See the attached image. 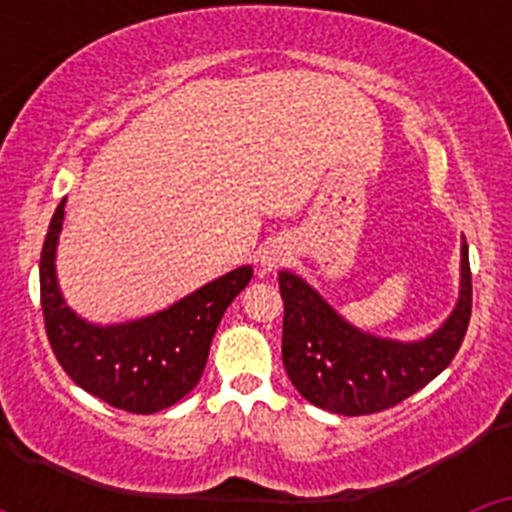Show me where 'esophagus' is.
Wrapping results in <instances>:
<instances>
[{
    "instance_id": "1",
    "label": "esophagus",
    "mask_w": 512,
    "mask_h": 512,
    "mask_svg": "<svg viewBox=\"0 0 512 512\" xmlns=\"http://www.w3.org/2000/svg\"><path fill=\"white\" fill-rule=\"evenodd\" d=\"M287 256H289V248L284 246L282 241L269 243V246H266L264 251H261V259H259L261 271H277L279 266H282L284 261H287Z\"/></svg>"
}]
</instances>
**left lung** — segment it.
I'll list each match as a JSON object with an SVG mask.
<instances>
[{
	"instance_id": "obj_1",
	"label": "left lung",
	"mask_w": 512,
	"mask_h": 512,
	"mask_svg": "<svg viewBox=\"0 0 512 512\" xmlns=\"http://www.w3.org/2000/svg\"><path fill=\"white\" fill-rule=\"evenodd\" d=\"M459 300L431 336L382 338L338 315L295 271H279L282 359L307 402L338 415H369L408 400L451 364L472 315L469 246L461 241Z\"/></svg>"
}]
</instances>
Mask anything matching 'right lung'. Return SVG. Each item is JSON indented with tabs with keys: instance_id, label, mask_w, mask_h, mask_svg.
Here are the masks:
<instances>
[{
	"instance_id": "1",
	"label": "right lung",
	"mask_w": 512,
	"mask_h": 512,
	"mask_svg": "<svg viewBox=\"0 0 512 512\" xmlns=\"http://www.w3.org/2000/svg\"><path fill=\"white\" fill-rule=\"evenodd\" d=\"M63 205L66 200L53 212L40 253V305L58 364L81 390L112 408L138 415L171 408L200 382L223 312L251 282L253 269L238 266L146 318L89 323L66 305L58 287Z\"/></svg>"
}]
</instances>
